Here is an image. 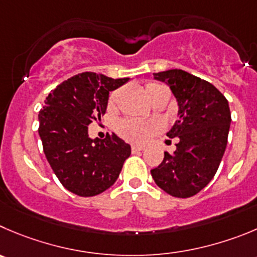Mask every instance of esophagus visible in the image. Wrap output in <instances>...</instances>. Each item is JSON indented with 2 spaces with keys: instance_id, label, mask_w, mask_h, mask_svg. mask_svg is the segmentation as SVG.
I'll list each match as a JSON object with an SVG mask.
<instances>
[{
  "instance_id": "esophagus-1",
  "label": "esophagus",
  "mask_w": 257,
  "mask_h": 257,
  "mask_svg": "<svg viewBox=\"0 0 257 257\" xmlns=\"http://www.w3.org/2000/svg\"><path fill=\"white\" fill-rule=\"evenodd\" d=\"M144 149H145L144 146H139V145L131 146V151H133V153H139V151H143Z\"/></svg>"
}]
</instances>
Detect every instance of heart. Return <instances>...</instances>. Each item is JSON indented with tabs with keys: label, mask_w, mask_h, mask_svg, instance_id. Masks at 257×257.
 I'll use <instances>...</instances> for the list:
<instances>
[{
	"label": "heart",
	"mask_w": 257,
	"mask_h": 257,
	"mask_svg": "<svg viewBox=\"0 0 257 257\" xmlns=\"http://www.w3.org/2000/svg\"><path fill=\"white\" fill-rule=\"evenodd\" d=\"M145 93L151 102L161 96H169V90L165 85L156 82H148L145 85ZM118 90H113L109 94L108 106L113 107L117 99ZM116 131L123 140L133 144H145L155 134L160 131V124L156 121H144L136 118H124L116 126Z\"/></svg>",
	"instance_id": "heart-1"
}]
</instances>
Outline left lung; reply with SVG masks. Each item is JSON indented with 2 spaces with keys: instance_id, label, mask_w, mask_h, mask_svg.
<instances>
[{
  "instance_id": "left-lung-1",
  "label": "left lung",
  "mask_w": 257,
  "mask_h": 257,
  "mask_svg": "<svg viewBox=\"0 0 257 257\" xmlns=\"http://www.w3.org/2000/svg\"><path fill=\"white\" fill-rule=\"evenodd\" d=\"M168 82L179 106L168 138H178L174 154L151 169L159 188L177 198H189L203 189L217 173L227 146L231 112L226 97L207 80L182 69L155 73Z\"/></svg>"
}]
</instances>
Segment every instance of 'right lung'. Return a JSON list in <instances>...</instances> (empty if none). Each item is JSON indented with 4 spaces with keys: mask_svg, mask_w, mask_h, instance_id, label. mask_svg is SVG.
Here are the masks:
<instances>
[{
    "mask_svg": "<svg viewBox=\"0 0 257 257\" xmlns=\"http://www.w3.org/2000/svg\"><path fill=\"white\" fill-rule=\"evenodd\" d=\"M128 79L80 73L51 90L39 112L44 154L63 187L74 194L93 197L108 189L131 155L130 145L114 134L88 136V124L106 113L109 92Z\"/></svg>",
    "mask_w": 257,
    "mask_h": 257,
    "instance_id": "1",
    "label": "right lung"
}]
</instances>
